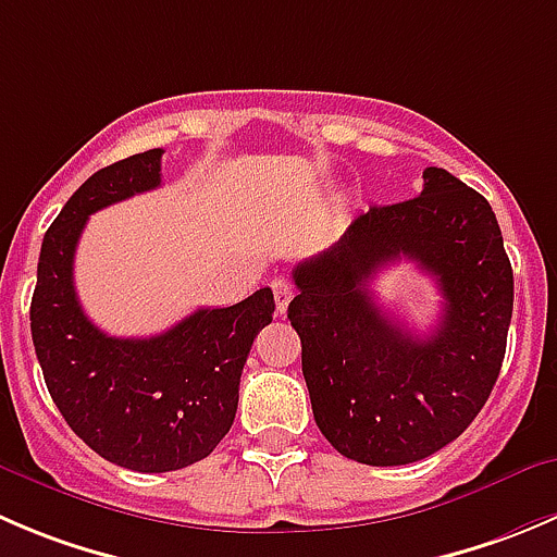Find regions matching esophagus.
Returning a JSON list of instances; mask_svg holds the SVG:
<instances>
[{"instance_id": "34e87169", "label": "esophagus", "mask_w": 557, "mask_h": 557, "mask_svg": "<svg viewBox=\"0 0 557 557\" xmlns=\"http://www.w3.org/2000/svg\"><path fill=\"white\" fill-rule=\"evenodd\" d=\"M272 290H274V301H277V312L280 315H285L290 299H294V288H290V283H285V280H274Z\"/></svg>"}]
</instances>
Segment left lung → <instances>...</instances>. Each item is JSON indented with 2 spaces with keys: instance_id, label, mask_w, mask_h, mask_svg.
Segmentation results:
<instances>
[{
  "instance_id": "obj_1",
  "label": "left lung",
  "mask_w": 557,
  "mask_h": 557,
  "mask_svg": "<svg viewBox=\"0 0 557 557\" xmlns=\"http://www.w3.org/2000/svg\"><path fill=\"white\" fill-rule=\"evenodd\" d=\"M408 257L433 273L445 312L424 338L391 321L366 285ZM288 305L312 416L329 444L364 466H408L462 435L506 354L515 274L487 198L444 169L422 196L370 207L343 239L294 269Z\"/></svg>"
}]
</instances>
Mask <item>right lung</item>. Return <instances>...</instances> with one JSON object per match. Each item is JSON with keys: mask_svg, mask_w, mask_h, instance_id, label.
Wrapping results in <instances>:
<instances>
[{"mask_svg": "<svg viewBox=\"0 0 557 557\" xmlns=\"http://www.w3.org/2000/svg\"><path fill=\"white\" fill-rule=\"evenodd\" d=\"M163 149L91 174L42 236L32 343L59 413L113 466L165 473L214 451L234 424L252 339L272 323V288L203 307L154 337H108L81 310L73 258L89 214L160 185Z\"/></svg>", "mask_w": 557, "mask_h": 557, "instance_id": "add662e5", "label": "right lung"}]
</instances>
